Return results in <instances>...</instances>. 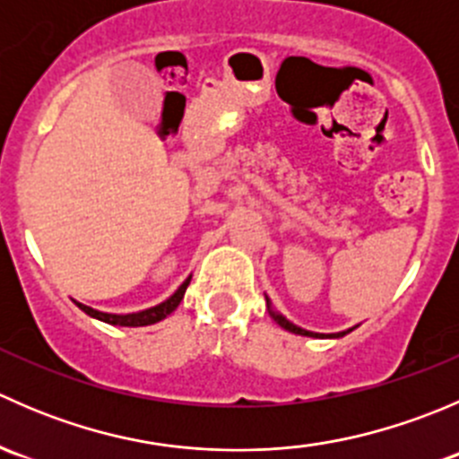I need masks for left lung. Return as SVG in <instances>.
Instances as JSON below:
<instances>
[{
	"instance_id": "obj_1",
	"label": "left lung",
	"mask_w": 459,
	"mask_h": 459,
	"mask_svg": "<svg viewBox=\"0 0 459 459\" xmlns=\"http://www.w3.org/2000/svg\"><path fill=\"white\" fill-rule=\"evenodd\" d=\"M266 304H268V308H271V302H268V298H266ZM271 316H273V319H275L277 324H280L281 328H286V331H289V333H295V335H307V337H342V335H346V333H351V328H349V331H342V333H331V335H322V333L304 331V328L295 326L293 322H289V319H286L284 316H280V313H275V311H273V308H271Z\"/></svg>"
}]
</instances>
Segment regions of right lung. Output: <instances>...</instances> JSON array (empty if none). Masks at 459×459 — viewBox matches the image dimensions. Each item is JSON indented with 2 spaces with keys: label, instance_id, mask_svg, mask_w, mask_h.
<instances>
[{
  "label": "right lung",
  "instance_id": "obj_1",
  "mask_svg": "<svg viewBox=\"0 0 459 459\" xmlns=\"http://www.w3.org/2000/svg\"><path fill=\"white\" fill-rule=\"evenodd\" d=\"M188 284H191V277H186V280H184V284L179 286V289L175 290V293L170 295V298L166 299V302L157 304V307H151V308H146V311H140V313H126V316L97 311V308L86 307V304L77 302V299H73V302H75L77 307H80L82 311L86 313V316L100 319V322L113 324V326H148V324L161 322V319H164L166 316H170V313H173L175 308L179 307V302H182V299H184V293H186V286Z\"/></svg>",
  "mask_w": 459,
  "mask_h": 459
}]
</instances>
